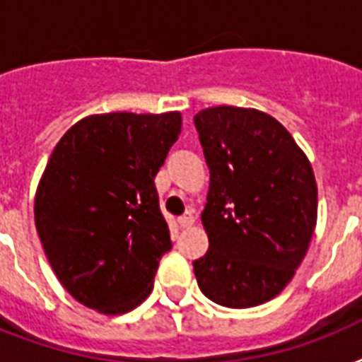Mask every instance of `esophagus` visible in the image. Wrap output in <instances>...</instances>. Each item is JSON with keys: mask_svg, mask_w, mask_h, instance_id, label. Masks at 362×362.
<instances>
[{"mask_svg": "<svg viewBox=\"0 0 362 362\" xmlns=\"http://www.w3.org/2000/svg\"><path fill=\"white\" fill-rule=\"evenodd\" d=\"M193 221H195V216H193L192 212H186V214L178 218V226H180L182 229H186V227L193 226Z\"/></svg>", "mask_w": 362, "mask_h": 362, "instance_id": "obj_1", "label": "esophagus"}]
</instances>
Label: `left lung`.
I'll list each match as a JSON object with an SVG mask.
<instances>
[{
	"mask_svg": "<svg viewBox=\"0 0 362 362\" xmlns=\"http://www.w3.org/2000/svg\"><path fill=\"white\" fill-rule=\"evenodd\" d=\"M210 187L201 220L209 252L193 261L199 289L227 308L274 298L308 252L317 186L289 131L255 109L212 107L193 116Z\"/></svg>",
	"mask_w": 362,
	"mask_h": 362,
	"instance_id": "obj_1",
	"label": "left lung"
}]
</instances>
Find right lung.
Segmentation results:
<instances>
[{"label": "right lung", "mask_w": 362, "mask_h": 362, "mask_svg": "<svg viewBox=\"0 0 362 362\" xmlns=\"http://www.w3.org/2000/svg\"><path fill=\"white\" fill-rule=\"evenodd\" d=\"M180 127V112L93 115L54 148L35 227L54 274L88 308L125 314L152 291L173 247L153 178Z\"/></svg>", "instance_id": "right-lung-1"}]
</instances>
